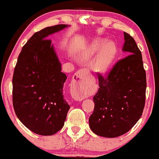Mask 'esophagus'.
<instances>
[{"mask_svg": "<svg viewBox=\"0 0 159 159\" xmlns=\"http://www.w3.org/2000/svg\"><path fill=\"white\" fill-rule=\"evenodd\" d=\"M89 74V72L88 69L82 68L74 75V82L71 85V95L74 100H83L86 97L83 86V82Z\"/></svg>", "mask_w": 159, "mask_h": 159, "instance_id": "34e87169", "label": "esophagus"}]
</instances>
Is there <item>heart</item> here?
Masks as SVG:
<instances>
[{
  "label": "heart",
  "instance_id": "b5f03b06",
  "mask_svg": "<svg viewBox=\"0 0 159 159\" xmlns=\"http://www.w3.org/2000/svg\"><path fill=\"white\" fill-rule=\"evenodd\" d=\"M116 54V48L112 42H106L103 39H97L84 52L83 57L85 59L98 56L95 62V70L99 73H105L109 68Z\"/></svg>",
  "mask_w": 159,
  "mask_h": 159
}]
</instances>
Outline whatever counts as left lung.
Returning <instances> with one entry per match:
<instances>
[{
    "label": "left lung",
    "mask_w": 159,
    "mask_h": 159,
    "mask_svg": "<svg viewBox=\"0 0 159 159\" xmlns=\"http://www.w3.org/2000/svg\"><path fill=\"white\" fill-rule=\"evenodd\" d=\"M123 50L128 54L117 61L107 75L98 73L99 86L94 109L89 117L93 132L115 138L129 131L142 115L147 79L142 55L135 40L124 32Z\"/></svg>",
    "instance_id": "left-lung-1"
}]
</instances>
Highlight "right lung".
I'll list each match as a JSON object with an SVG mask.
<instances>
[{
  "label": "right lung",
  "mask_w": 159,
  "mask_h": 159,
  "mask_svg": "<svg viewBox=\"0 0 159 159\" xmlns=\"http://www.w3.org/2000/svg\"><path fill=\"white\" fill-rule=\"evenodd\" d=\"M67 27H48L36 32L22 48L12 77V104L26 127L41 135H52L64 126L70 106L63 96L67 76L48 39Z\"/></svg>",
  "instance_id": "right-lung-1"
}]
</instances>
